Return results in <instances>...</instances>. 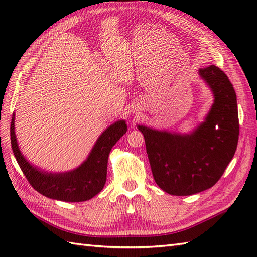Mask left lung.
<instances>
[{"label": "left lung", "mask_w": 257, "mask_h": 257, "mask_svg": "<svg viewBox=\"0 0 257 257\" xmlns=\"http://www.w3.org/2000/svg\"><path fill=\"white\" fill-rule=\"evenodd\" d=\"M199 75L213 91L214 103L193 133L171 134L138 125L155 181L172 195H191L212 188L237 147L239 124L233 85L215 65L200 68Z\"/></svg>", "instance_id": "left-lung-1"}]
</instances>
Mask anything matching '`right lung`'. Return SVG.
<instances>
[{"label":"right lung","mask_w":257,"mask_h":257,"mask_svg":"<svg viewBox=\"0 0 257 257\" xmlns=\"http://www.w3.org/2000/svg\"><path fill=\"white\" fill-rule=\"evenodd\" d=\"M13 113L11 121V145L21 170L38 193L50 199L65 202L90 200L105 187L108 157L111 148L127 132L124 120H119L103 132L87 160L77 169L64 173H50L32 166L21 154L14 132Z\"/></svg>","instance_id":"add662e5"}]
</instances>
